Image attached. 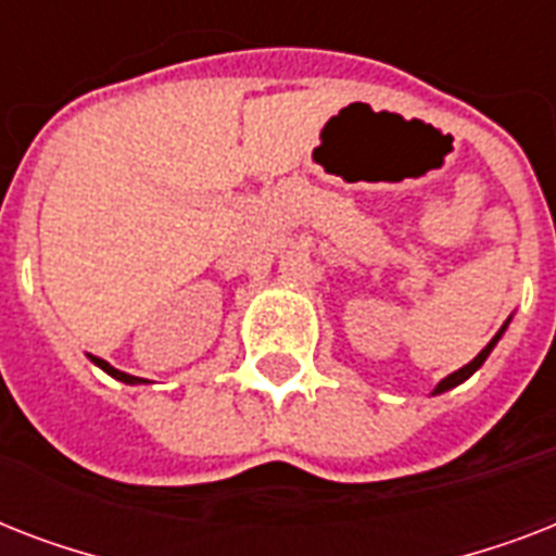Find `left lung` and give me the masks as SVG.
Returning <instances> with one entry per match:
<instances>
[{"instance_id":"8db88e82","label":"left lung","mask_w":556,"mask_h":556,"mask_svg":"<svg viewBox=\"0 0 556 556\" xmlns=\"http://www.w3.org/2000/svg\"><path fill=\"white\" fill-rule=\"evenodd\" d=\"M508 323H510V320H508ZM508 323H505V326H502V329H500V331H496V338H493V340H491V343H488V346H484V349H482V352H479V355H476V357H473V361H470V364H467V366H462V369H458V371H453V375H447V378L441 380L439 387L432 389V395H439V392H447V389L458 387V383H465V380H467V378H470V375H473V371H476V369H479V366H482V364H484V361H488V355H491V352H493V346H496V343H500V338H502V331L508 329Z\"/></svg>"}]
</instances>
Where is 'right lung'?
Wrapping results in <instances>:
<instances>
[{
    "mask_svg": "<svg viewBox=\"0 0 556 556\" xmlns=\"http://www.w3.org/2000/svg\"><path fill=\"white\" fill-rule=\"evenodd\" d=\"M91 361H94V364H98L100 369L106 371V375H112V378H117V380H124V383H143V378H135V375H126V371L115 369V366H109L106 361H100V357H91Z\"/></svg>",
    "mask_w": 556,
    "mask_h": 556,
    "instance_id": "obj_1",
    "label": "right lung"
}]
</instances>
